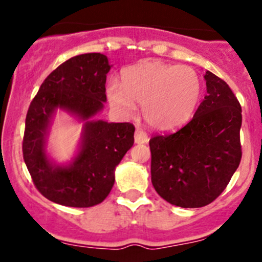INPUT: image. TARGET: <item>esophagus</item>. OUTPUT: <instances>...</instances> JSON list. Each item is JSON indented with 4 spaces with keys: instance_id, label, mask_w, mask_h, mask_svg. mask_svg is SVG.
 <instances>
[{
    "instance_id": "1",
    "label": "esophagus",
    "mask_w": 262,
    "mask_h": 262,
    "mask_svg": "<svg viewBox=\"0 0 262 262\" xmlns=\"http://www.w3.org/2000/svg\"><path fill=\"white\" fill-rule=\"evenodd\" d=\"M134 140L137 144H144V143H148L149 137L143 129H137L134 134Z\"/></svg>"
}]
</instances>
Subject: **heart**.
<instances>
[{
    "mask_svg": "<svg viewBox=\"0 0 262 262\" xmlns=\"http://www.w3.org/2000/svg\"><path fill=\"white\" fill-rule=\"evenodd\" d=\"M201 80L189 66L161 61L141 62L122 75V87L112 82L107 89L114 110L132 116L135 103L143 104L146 122L159 130H172L191 119L201 97Z\"/></svg>",
    "mask_w": 262,
    "mask_h": 262,
    "instance_id": "heart-1",
    "label": "heart"
}]
</instances>
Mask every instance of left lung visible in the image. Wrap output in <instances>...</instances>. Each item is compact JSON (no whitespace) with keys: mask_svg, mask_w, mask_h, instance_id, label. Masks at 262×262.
I'll return each mask as SVG.
<instances>
[{"mask_svg":"<svg viewBox=\"0 0 262 262\" xmlns=\"http://www.w3.org/2000/svg\"><path fill=\"white\" fill-rule=\"evenodd\" d=\"M207 96L193 118L172 134L155 135L151 182L165 201L182 208L207 206L224 191L242 160V107L227 82L204 75Z\"/></svg>","mask_w":262,"mask_h":262,"instance_id":"left-lung-1","label":"left lung"}]
</instances>
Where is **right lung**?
I'll list each match as a JSON object with an SVG mask.
<instances>
[{"instance_id":"1","label":"right lung","mask_w":262,"mask_h":262,"mask_svg":"<svg viewBox=\"0 0 262 262\" xmlns=\"http://www.w3.org/2000/svg\"><path fill=\"white\" fill-rule=\"evenodd\" d=\"M111 65L100 53L81 54L53 71L31 102L26 117L23 159L35 187L45 198L85 208L104 201L114 185V170L134 144L132 123H108L93 117L103 110ZM58 107L85 122L79 152L69 165H56L45 146Z\"/></svg>"}]
</instances>
